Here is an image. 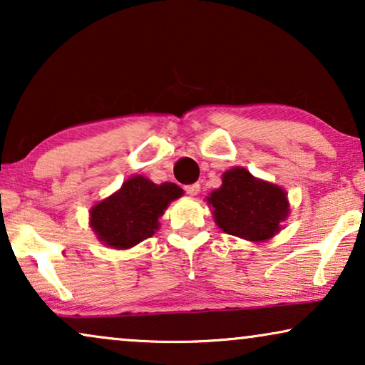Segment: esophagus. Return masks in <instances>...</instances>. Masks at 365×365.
I'll use <instances>...</instances> for the list:
<instances>
[{
	"label": "esophagus",
	"instance_id": "34e87169",
	"mask_svg": "<svg viewBox=\"0 0 365 365\" xmlns=\"http://www.w3.org/2000/svg\"><path fill=\"white\" fill-rule=\"evenodd\" d=\"M199 189H201V186H199L197 182H194V184H189V186L184 187V191H186L189 196H196V194L199 192Z\"/></svg>",
	"mask_w": 365,
	"mask_h": 365
}]
</instances>
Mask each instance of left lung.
Instances as JSON below:
<instances>
[{"label":"left lung","instance_id":"left-lung-1","mask_svg":"<svg viewBox=\"0 0 365 365\" xmlns=\"http://www.w3.org/2000/svg\"><path fill=\"white\" fill-rule=\"evenodd\" d=\"M221 179V187L206 197L219 229L251 242H266L281 232L291 212L286 189L242 166L227 169Z\"/></svg>","mask_w":365,"mask_h":365}]
</instances>
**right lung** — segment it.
I'll list each match as a JSON object with an SVG mask.
<instances>
[{"mask_svg":"<svg viewBox=\"0 0 365 365\" xmlns=\"http://www.w3.org/2000/svg\"><path fill=\"white\" fill-rule=\"evenodd\" d=\"M184 191L174 182L154 184L136 174L128 178L111 196L89 209V227L106 247L131 249L158 231L159 219Z\"/></svg>","mask_w":365,"mask_h":365,"instance_id":"add662e5","label":"right lung"}]
</instances>
